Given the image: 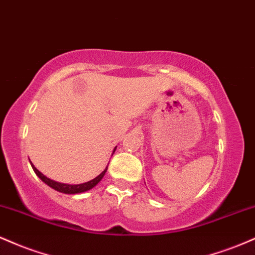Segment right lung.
<instances>
[{
    "label": "right lung",
    "instance_id": "right-lung-1",
    "mask_svg": "<svg viewBox=\"0 0 255 255\" xmlns=\"http://www.w3.org/2000/svg\"><path fill=\"white\" fill-rule=\"evenodd\" d=\"M115 150H116V147L114 148V152H115ZM31 165H32V169H33V171L36 172L37 176L39 177L44 183L48 184L49 187H51V188L55 189V191L64 193V194H79V193H84V192L90 191V189H92L93 187L97 186V184L101 182V180L104 177L105 172H107V170H108V166H107V168H105L97 177H95L93 180L89 181V182L80 183V184H68V183L57 182V181H54V180H51V178L46 177L45 175H43L42 172L38 170L36 166L32 164V162H31Z\"/></svg>",
    "mask_w": 255,
    "mask_h": 255
}]
</instances>
